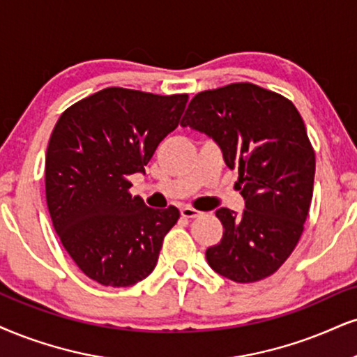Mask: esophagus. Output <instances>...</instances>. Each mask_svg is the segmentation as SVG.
<instances>
[{"instance_id": "esophagus-1", "label": "esophagus", "mask_w": 357, "mask_h": 357, "mask_svg": "<svg viewBox=\"0 0 357 357\" xmlns=\"http://www.w3.org/2000/svg\"><path fill=\"white\" fill-rule=\"evenodd\" d=\"M180 213H182L183 218H195V217H199V215H200L199 210L192 208V206H183V208L180 210Z\"/></svg>"}]
</instances>
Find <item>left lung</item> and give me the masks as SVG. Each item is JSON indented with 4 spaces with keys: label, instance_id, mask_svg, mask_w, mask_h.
<instances>
[{
    "label": "left lung",
    "instance_id": "1",
    "mask_svg": "<svg viewBox=\"0 0 357 357\" xmlns=\"http://www.w3.org/2000/svg\"><path fill=\"white\" fill-rule=\"evenodd\" d=\"M180 126L213 139L238 169L241 213L218 208L223 236L205 257L218 275L253 283L291 255L313 199L316 158L291 100L250 82L199 92Z\"/></svg>",
    "mask_w": 357,
    "mask_h": 357
}]
</instances>
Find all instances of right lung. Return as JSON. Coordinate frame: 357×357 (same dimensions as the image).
Segmentation results:
<instances>
[{
	"mask_svg": "<svg viewBox=\"0 0 357 357\" xmlns=\"http://www.w3.org/2000/svg\"><path fill=\"white\" fill-rule=\"evenodd\" d=\"M187 94L107 87L63 112L46 152V202L61 243L91 280L132 286L153 271L178 208L132 197L157 145L177 129Z\"/></svg>",
	"mask_w": 357,
	"mask_h": 357,
	"instance_id": "obj_1",
	"label": "right lung"
}]
</instances>
